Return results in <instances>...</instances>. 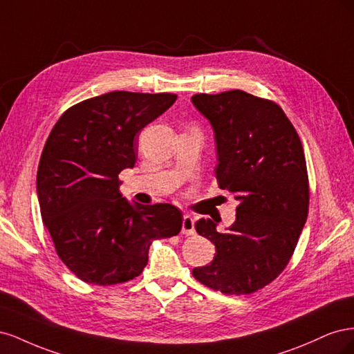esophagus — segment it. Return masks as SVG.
<instances>
[{"label":"esophagus","instance_id":"obj_1","mask_svg":"<svg viewBox=\"0 0 354 354\" xmlns=\"http://www.w3.org/2000/svg\"><path fill=\"white\" fill-rule=\"evenodd\" d=\"M181 233L190 236V234H195V220L190 216L183 217V224H181Z\"/></svg>","mask_w":354,"mask_h":354}]
</instances>
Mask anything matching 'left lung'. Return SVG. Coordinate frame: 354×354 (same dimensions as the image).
<instances>
[{"instance_id": "obj_1", "label": "left lung", "mask_w": 354, "mask_h": 354, "mask_svg": "<svg viewBox=\"0 0 354 354\" xmlns=\"http://www.w3.org/2000/svg\"><path fill=\"white\" fill-rule=\"evenodd\" d=\"M216 133V178L239 202L226 232L201 218L195 229L216 245L211 264L192 272L223 294H254L279 276L295 251L308 214L304 149L277 103L242 90L192 97Z\"/></svg>"}]
</instances>
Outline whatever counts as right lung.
Listing matches in <instances>:
<instances>
[{"label":"right lung","mask_w":354,"mask_h":354,"mask_svg":"<svg viewBox=\"0 0 354 354\" xmlns=\"http://www.w3.org/2000/svg\"><path fill=\"white\" fill-rule=\"evenodd\" d=\"M176 100L173 93L111 91L71 106L53 127L38 164L39 209L59 259L78 279L131 281L152 241L180 233L178 208L131 205L118 178L136 164L134 137Z\"/></svg>","instance_id":"1"}]
</instances>
